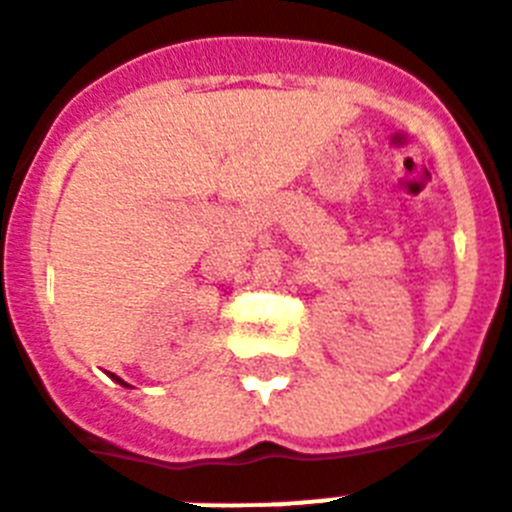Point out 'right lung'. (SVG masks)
Segmentation results:
<instances>
[{"instance_id": "right-lung-1", "label": "right lung", "mask_w": 512, "mask_h": 512, "mask_svg": "<svg viewBox=\"0 0 512 512\" xmlns=\"http://www.w3.org/2000/svg\"><path fill=\"white\" fill-rule=\"evenodd\" d=\"M112 378H115L117 384H123V386H128V384H126V381H123V378H117V376H112Z\"/></svg>"}]
</instances>
